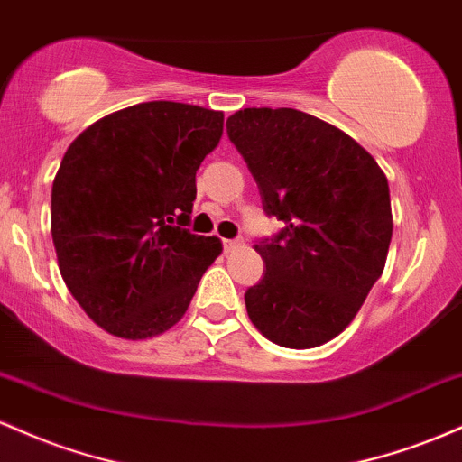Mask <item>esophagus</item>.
I'll list each match as a JSON object with an SVG mask.
<instances>
[{
	"instance_id": "1",
	"label": "esophagus",
	"mask_w": 462,
	"mask_h": 462,
	"mask_svg": "<svg viewBox=\"0 0 462 462\" xmlns=\"http://www.w3.org/2000/svg\"><path fill=\"white\" fill-rule=\"evenodd\" d=\"M240 245H242L240 237H233V240H222V248H225V253L236 251V248L240 246Z\"/></svg>"
}]
</instances>
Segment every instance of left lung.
I'll use <instances>...</instances> for the list:
<instances>
[{
    "instance_id": "8db88e82",
    "label": "left lung",
    "mask_w": 462,
    "mask_h": 462,
    "mask_svg": "<svg viewBox=\"0 0 462 462\" xmlns=\"http://www.w3.org/2000/svg\"><path fill=\"white\" fill-rule=\"evenodd\" d=\"M226 134L283 229L259 240L263 277L246 290L253 325L310 349L354 320L384 271L393 236L388 180L340 128L297 108H245Z\"/></svg>"
}]
</instances>
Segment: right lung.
<instances>
[{
  "label": "right lung",
  "mask_w": 462,
  "mask_h": 462,
  "mask_svg": "<svg viewBox=\"0 0 462 462\" xmlns=\"http://www.w3.org/2000/svg\"><path fill=\"white\" fill-rule=\"evenodd\" d=\"M222 122L211 108L143 102L67 148L51 185V240L69 292L108 334L142 340L172 328L220 255L217 237L185 226Z\"/></svg>",
  "instance_id": "add662e5"
}]
</instances>
